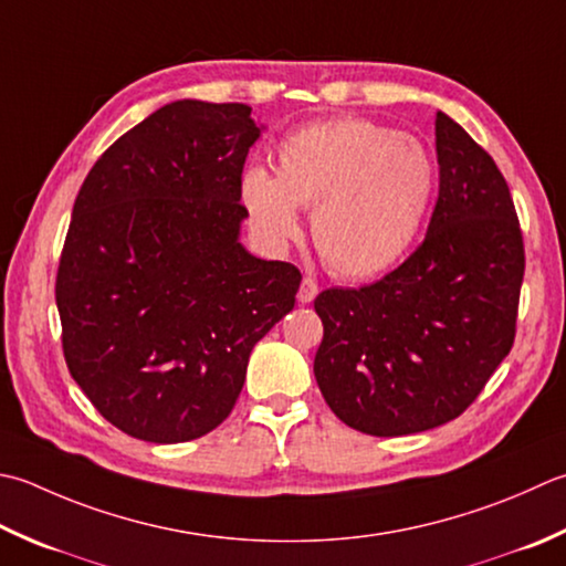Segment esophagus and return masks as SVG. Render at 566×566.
Listing matches in <instances>:
<instances>
[{"instance_id":"obj_1","label":"esophagus","mask_w":566,"mask_h":566,"mask_svg":"<svg viewBox=\"0 0 566 566\" xmlns=\"http://www.w3.org/2000/svg\"><path fill=\"white\" fill-rule=\"evenodd\" d=\"M316 294H318V284L312 280V276H304L302 286H298V294H296L298 302H302V304H312L314 298H316Z\"/></svg>"}]
</instances>
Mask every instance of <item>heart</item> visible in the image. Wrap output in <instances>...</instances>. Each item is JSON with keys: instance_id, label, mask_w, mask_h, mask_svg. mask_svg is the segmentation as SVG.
Listing matches in <instances>:
<instances>
[{"instance_id": "b5f03b06", "label": "heart", "mask_w": 566, "mask_h": 566, "mask_svg": "<svg viewBox=\"0 0 566 566\" xmlns=\"http://www.w3.org/2000/svg\"><path fill=\"white\" fill-rule=\"evenodd\" d=\"M274 169L252 166L240 198L270 242L298 235L296 208L312 210L321 262L343 280L382 274L412 245L434 193V161L422 142L360 117L316 122L286 135Z\"/></svg>"}]
</instances>
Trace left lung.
<instances>
[{"label":"left lung","instance_id":"8db88e82","mask_svg":"<svg viewBox=\"0 0 566 566\" xmlns=\"http://www.w3.org/2000/svg\"><path fill=\"white\" fill-rule=\"evenodd\" d=\"M439 198L427 238L358 290H326L314 375L348 427L402 437L457 419L515 340L523 230L501 169L437 113Z\"/></svg>","mask_w":566,"mask_h":566}]
</instances>
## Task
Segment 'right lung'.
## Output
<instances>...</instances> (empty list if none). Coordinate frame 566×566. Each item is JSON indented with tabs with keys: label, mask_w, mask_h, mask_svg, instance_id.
Here are the masks:
<instances>
[{
	"label": "right lung",
	"mask_w": 566,
	"mask_h": 566,
	"mask_svg": "<svg viewBox=\"0 0 566 566\" xmlns=\"http://www.w3.org/2000/svg\"><path fill=\"white\" fill-rule=\"evenodd\" d=\"M242 103L176 99L105 149L77 191L55 304L65 365L125 434L179 444L235 407L250 353L294 308L290 262L240 245L260 137Z\"/></svg>",
	"instance_id": "1"
}]
</instances>
